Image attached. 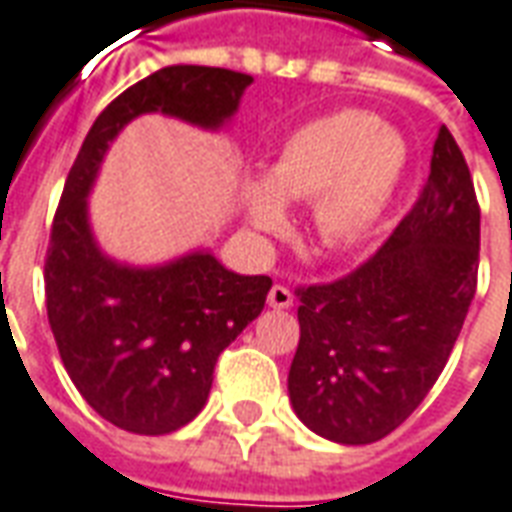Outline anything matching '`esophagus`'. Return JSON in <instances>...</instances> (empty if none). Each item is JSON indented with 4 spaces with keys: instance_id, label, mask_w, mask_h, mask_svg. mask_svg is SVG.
<instances>
[{
    "instance_id": "34e87169",
    "label": "esophagus",
    "mask_w": 512,
    "mask_h": 512,
    "mask_svg": "<svg viewBox=\"0 0 512 512\" xmlns=\"http://www.w3.org/2000/svg\"><path fill=\"white\" fill-rule=\"evenodd\" d=\"M267 302H270L272 308H278V311H281V308H292L294 297H292V292L286 289V286L275 283V286L270 289V294H267Z\"/></svg>"
}]
</instances>
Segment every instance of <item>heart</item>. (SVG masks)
I'll use <instances>...</instances> for the list:
<instances>
[{"mask_svg":"<svg viewBox=\"0 0 512 512\" xmlns=\"http://www.w3.org/2000/svg\"><path fill=\"white\" fill-rule=\"evenodd\" d=\"M406 147L365 111H338L302 125L272 160L264 182H248L253 226L278 231L281 201H313V223L330 245L363 240L393 199Z\"/></svg>","mask_w":512,"mask_h":512,"instance_id":"obj_1","label":"heart"}]
</instances>
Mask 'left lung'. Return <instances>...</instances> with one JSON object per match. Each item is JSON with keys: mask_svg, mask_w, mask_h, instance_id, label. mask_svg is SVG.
<instances>
[{"mask_svg": "<svg viewBox=\"0 0 512 512\" xmlns=\"http://www.w3.org/2000/svg\"><path fill=\"white\" fill-rule=\"evenodd\" d=\"M480 204L442 125L414 207L374 256L297 289L300 343L289 398L313 434L371 445L423 404L477 292Z\"/></svg>", "mask_w": 512, "mask_h": 512, "instance_id": "1", "label": "left lung"}]
</instances>
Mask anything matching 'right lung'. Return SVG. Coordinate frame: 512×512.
Instances as JSON below:
<instances>
[{
  "label": "right lung",
  "mask_w": 512,
  "mask_h": 512,
  "mask_svg": "<svg viewBox=\"0 0 512 512\" xmlns=\"http://www.w3.org/2000/svg\"><path fill=\"white\" fill-rule=\"evenodd\" d=\"M253 78L226 67L171 65L108 103L67 174L46 251V308L76 390L122 431L171 434L207 404L220 352L264 308L272 278L237 275L196 251L163 267H125L100 253L87 193L108 144L149 111L220 128Z\"/></svg>",
  "instance_id": "obj_1"
}]
</instances>
